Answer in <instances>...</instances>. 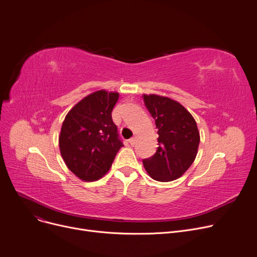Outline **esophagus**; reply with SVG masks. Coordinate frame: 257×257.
<instances>
[{"mask_svg": "<svg viewBox=\"0 0 257 257\" xmlns=\"http://www.w3.org/2000/svg\"><path fill=\"white\" fill-rule=\"evenodd\" d=\"M136 143H137V136H133L132 138L129 139V144H130L131 146H135Z\"/></svg>", "mask_w": 257, "mask_h": 257, "instance_id": "1", "label": "esophagus"}]
</instances>
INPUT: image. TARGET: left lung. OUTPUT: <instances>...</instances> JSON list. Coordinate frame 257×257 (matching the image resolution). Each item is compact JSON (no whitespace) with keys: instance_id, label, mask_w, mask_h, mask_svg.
<instances>
[{"instance_id":"obj_1","label":"left lung","mask_w":257,"mask_h":257,"mask_svg":"<svg viewBox=\"0 0 257 257\" xmlns=\"http://www.w3.org/2000/svg\"><path fill=\"white\" fill-rule=\"evenodd\" d=\"M158 129L156 154L144 160L148 174L167 182L181 177L194 163L200 144V132L192 113L178 101L158 94H144Z\"/></svg>"}]
</instances>
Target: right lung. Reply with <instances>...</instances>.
<instances>
[{"mask_svg":"<svg viewBox=\"0 0 257 257\" xmlns=\"http://www.w3.org/2000/svg\"><path fill=\"white\" fill-rule=\"evenodd\" d=\"M119 93L98 90L81 99L67 112L58 144L67 168L84 181L101 178L123 147L111 111Z\"/></svg>","mask_w":257,"mask_h":257,"instance_id":"right-lung-1","label":"right lung"}]
</instances>
